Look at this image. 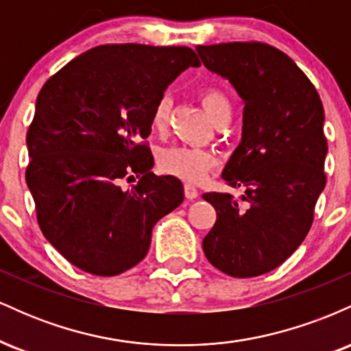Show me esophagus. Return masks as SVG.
<instances>
[{
    "label": "esophagus",
    "instance_id": "34e87169",
    "mask_svg": "<svg viewBox=\"0 0 351 351\" xmlns=\"http://www.w3.org/2000/svg\"><path fill=\"white\" fill-rule=\"evenodd\" d=\"M184 196H186L188 199L198 198V189H196V186H193V184L186 183L184 184Z\"/></svg>",
    "mask_w": 351,
    "mask_h": 351
}]
</instances>
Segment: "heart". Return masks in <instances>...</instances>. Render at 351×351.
<instances>
[{"mask_svg": "<svg viewBox=\"0 0 351 351\" xmlns=\"http://www.w3.org/2000/svg\"><path fill=\"white\" fill-rule=\"evenodd\" d=\"M199 100L204 110L219 122L223 117L229 115L231 104L223 90L217 87L204 86L198 90ZM171 114V99L168 95H162L155 102L152 110V128L155 132H163L167 128ZM216 156L211 152L201 150L191 147H170L165 148L158 155L160 170L167 175H173L176 178L198 183L215 168Z\"/></svg>", "mask_w": 351, "mask_h": 351, "instance_id": "1", "label": "heart"}]
</instances>
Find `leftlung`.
I'll use <instances>...</instances> for the list:
<instances>
[{
	"label": "left lung",
	"instance_id": "8db88e82",
	"mask_svg": "<svg viewBox=\"0 0 351 351\" xmlns=\"http://www.w3.org/2000/svg\"><path fill=\"white\" fill-rule=\"evenodd\" d=\"M209 71L244 100L243 140L223 180L244 188L204 193L216 223L204 236L208 261L231 277H256L280 265L305 239L324 191L327 138L317 88L287 54L265 43L198 46Z\"/></svg>",
	"mask_w": 351,
	"mask_h": 351
}]
</instances>
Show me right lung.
Returning a JSON list of instances; mask_svg holds the SVG:
<instances>
[{
    "mask_svg": "<svg viewBox=\"0 0 351 351\" xmlns=\"http://www.w3.org/2000/svg\"><path fill=\"white\" fill-rule=\"evenodd\" d=\"M198 66L184 46L104 44L43 86L26 135V183L44 237L75 267L128 271L147 256L156 221L181 204V181L152 171L147 136L168 84ZM134 176L139 183L123 190Z\"/></svg>",
    "mask_w": 351,
    "mask_h": 351,
    "instance_id": "right-lung-1",
    "label": "right lung"
}]
</instances>
